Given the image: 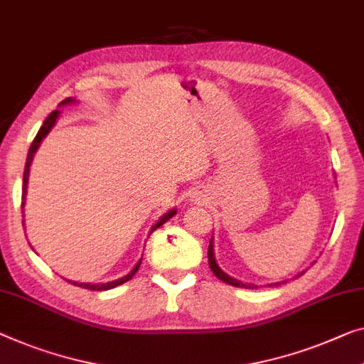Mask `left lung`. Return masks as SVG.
Wrapping results in <instances>:
<instances>
[{
    "label": "left lung",
    "mask_w": 364,
    "mask_h": 364,
    "mask_svg": "<svg viewBox=\"0 0 364 364\" xmlns=\"http://www.w3.org/2000/svg\"><path fill=\"white\" fill-rule=\"evenodd\" d=\"M214 238H210V243H209V250H208V258H209V268H210V271H213V273L217 276V278H219L220 281H224V283H227V284H230V286H237V287H245V289H257V284H250V283H242V281H238V279H235V278H232V276H229L225 273V271H222L220 269V267L219 264H217V262H215V257H214ZM304 273V271H302ZM301 273V274H302ZM301 274H297V276H301ZM281 283H271V284H268V286H279Z\"/></svg>",
    "instance_id": "left-lung-1"
}]
</instances>
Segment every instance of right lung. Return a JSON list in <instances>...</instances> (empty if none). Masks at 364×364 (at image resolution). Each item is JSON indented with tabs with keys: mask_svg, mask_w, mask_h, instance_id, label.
<instances>
[{
	"mask_svg": "<svg viewBox=\"0 0 364 364\" xmlns=\"http://www.w3.org/2000/svg\"><path fill=\"white\" fill-rule=\"evenodd\" d=\"M75 102H77V100H75V97H67V100H63L60 105H58V107L60 106H67V105H75ZM58 116H60V111L58 109H55V111H52L50 114H48V117L46 119V121H43V124H42V127L39 129V132H37V135H36V139H34V142L31 144V149H29V154H27V160H26V168H24V178H23V209H24V204H26V194H27V183H29V170H31V164H32V159H34V155H36V151H37V149L41 147V144H42V140L47 137V134L50 132L52 130V127L55 126V122H57V119H58ZM176 214V209H170L168 210V213H165L164 215L160 217L159 220H156V224H154L151 225V229H150V232H149V235L151 234V232L154 230H156L159 229L160 225H164L166 220H170L173 215ZM24 217V215H23ZM23 225H26V220H23ZM32 250H34V248H32ZM140 263H142V258L139 259L137 262V264H135V267L130 269V273H127L126 276H122V278H119V279H114V281H109V283H100V284H91V283H77V281H70V279H67L68 283H72V284H75V286H78V287H85V289H91V291H107V289H112V287H116V286H121V284H124L126 283V281H129L130 278H132V276L137 273V269H139V267H140Z\"/></svg>",
	"mask_w": 364,
	"mask_h": 364,
	"instance_id": "1",
	"label": "right lung"
}]
</instances>
